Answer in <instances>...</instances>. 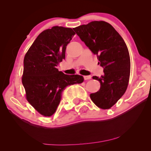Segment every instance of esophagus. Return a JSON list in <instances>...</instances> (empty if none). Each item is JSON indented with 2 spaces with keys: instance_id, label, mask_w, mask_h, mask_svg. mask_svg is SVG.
I'll use <instances>...</instances> for the list:
<instances>
[{
  "instance_id": "1",
  "label": "esophagus",
  "mask_w": 151,
  "mask_h": 151,
  "mask_svg": "<svg viewBox=\"0 0 151 151\" xmlns=\"http://www.w3.org/2000/svg\"><path fill=\"white\" fill-rule=\"evenodd\" d=\"M91 78H92V76L91 75L84 76V79H85V80H89V79H91Z\"/></svg>"
}]
</instances>
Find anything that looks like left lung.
<instances>
[{"label":"left lung","mask_w":151,"mask_h":151,"mask_svg":"<svg viewBox=\"0 0 151 151\" xmlns=\"http://www.w3.org/2000/svg\"><path fill=\"white\" fill-rule=\"evenodd\" d=\"M73 29L104 68L103 76L93 77L100 82L101 88L90 94L91 100L99 108L109 109L121 98L129 84L131 60L126 43L104 21H93Z\"/></svg>","instance_id":"left-lung-1"}]
</instances>
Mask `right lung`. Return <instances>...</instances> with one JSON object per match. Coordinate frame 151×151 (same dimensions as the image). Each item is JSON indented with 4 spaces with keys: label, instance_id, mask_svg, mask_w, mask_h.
I'll list each match as a JSON object with an SVG mask.
<instances>
[{
    "label": "right lung",
    "instance_id": "1",
    "mask_svg": "<svg viewBox=\"0 0 151 151\" xmlns=\"http://www.w3.org/2000/svg\"><path fill=\"white\" fill-rule=\"evenodd\" d=\"M75 35L70 28L55 26L45 30L24 56L22 83L27 99L45 116L55 113L66 86L84 81L83 76L65 75L57 68Z\"/></svg>",
    "mask_w": 151,
    "mask_h": 151
}]
</instances>
